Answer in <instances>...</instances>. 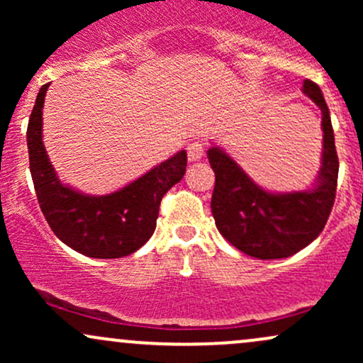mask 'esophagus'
<instances>
[{"label": "esophagus", "instance_id": "34e87169", "mask_svg": "<svg viewBox=\"0 0 363 363\" xmlns=\"http://www.w3.org/2000/svg\"><path fill=\"white\" fill-rule=\"evenodd\" d=\"M203 155H205V145L201 141H193V143L187 145V157L191 162L201 160Z\"/></svg>", "mask_w": 363, "mask_h": 363}]
</instances>
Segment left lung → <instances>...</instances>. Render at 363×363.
Here are the masks:
<instances>
[{"mask_svg": "<svg viewBox=\"0 0 363 363\" xmlns=\"http://www.w3.org/2000/svg\"><path fill=\"white\" fill-rule=\"evenodd\" d=\"M302 91L323 116L320 167L311 187L273 193L254 182L222 147L213 143L206 152L216 177L211 196L216 228L234 247L257 259L289 257L309 245L323 232L335 203L340 162L329 109L314 82H303Z\"/></svg>", "mask_w": 363, "mask_h": 363, "instance_id": "1", "label": "left lung"}]
</instances>
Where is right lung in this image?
Segmentation results:
<instances>
[{
    "label": "right lung",
    "mask_w": 363,
    "mask_h": 363,
    "mask_svg": "<svg viewBox=\"0 0 363 363\" xmlns=\"http://www.w3.org/2000/svg\"><path fill=\"white\" fill-rule=\"evenodd\" d=\"M48 85L40 86L27 128L30 174L40 210L60 240L95 259L129 256L153 235L164 194L186 174L187 153L160 162L114 193L94 196L61 182L43 141Z\"/></svg>",
    "instance_id": "1"
}]
</instances>
